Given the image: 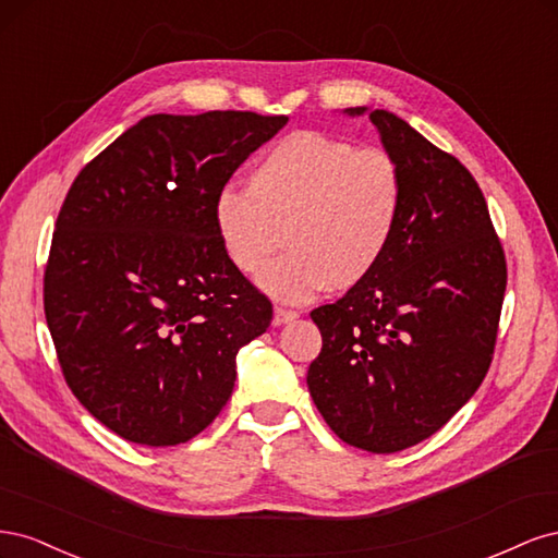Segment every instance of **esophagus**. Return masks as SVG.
<instances>
[{"mask_svg": "<svg viewBox=\"0 0 558 558\" xmlns=\"http://www.w3.org/2000/svg\"><path fill=\"white\" fill-rule=\"evenodd\" d=\"M298 318V312L295 310H286V307H275V318L272 324L275 326H281V324H289V320Z\"/></svg>", "mask_w": 558, "mask_h": 558, "instance_id": "esophagus-1", "label": "esophagus"}]
</instances>
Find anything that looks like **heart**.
<instances>
[{
	"label": "heart",
	"instance_id": "b5f03b06",
	"mask_svg": "<svg viewBox=\"0 0 558 558\" xmlns=\"http://www.w3.org/2000/svg\"><path fill=\"white\" fill-rule=\"evenodd\" d=\"M404 211V174L384 148H359L326 132L302 130L265 150L246 189L226 185L214 226L228 260L258 275L275 298L300 302L328 283L347 291L375 272Z\"/></svg>",
	"mask_w": 558,
	"mask_h": 558
}]
</instances>
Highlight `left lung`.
Listing matches in <instances>:
<instances>
[{"label": "left lung", "instance_id": "1", "mask_svg": "<svg viewBox=\"0 0 558 558\" xmlns=\"http://www.w3.org/2000/svg\"><path fill=\"white\" fill-rule=\"evenodd\" d=\"M369 121L402 167V221L373 275L312 310L324 347L307 386L342 442L393 453L440 430L484 381L508 263L468 167L393 113Z\"/></svg>", "mask_w": 558, "mask_h": 558}]
</instances>
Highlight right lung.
<instances>
[{
  "mask_svg": "<svg viewBox=\"0 0 558 558\" xmlns=\"http://www.w3.org/2000/svg\"><path fill=\"white\" fill-rule=\"evenodd\" d=\"M289 116H146L66 193L44 312L66 386L130 442H189L226 408L272 302L234 269L214 202Z\"/></svg>",
  "mask_w": 558,
  "mask_h": 558,
  "instance_id": "add662e5",
  "label": "right lung"
}]
</instances>
